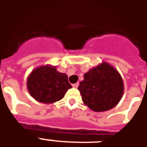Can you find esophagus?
Returning <instances> with one entry per match:
<instances>
[{"label":"esophagus","instance_id":"obj_1","mask_svg":"<svg viewBox=\"0 0 147 147\" xmlns=\"http://www.w3.org/2000/svg\"><path fill=\"white\" fill-rule=\"evenodd\" d=\"M78 85H79V83H78V82L75 83V84H73V85H72V87H74V88H78Z\"/></svg>","mask_w":147,"mask_h":147}]
</instances>
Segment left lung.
Returning a JSON list of instances; mask_svg holds the SVG:
<instances>
[{"label":"left lung","mask_w":147,"mask_h":147,"mask_svg":"<svg viewBox=\"0 0 147 147\" xmlns=\"http://www.w3.org/2000/svg\"><path fill=\"white\" fill-rule=\"evenodd\" d=\"M123 88L120 73L107 62L90 69L78 88L84 104L96 112L115 107L123 96Z\"/></svg>","instance_id":"1"}]
</instances>
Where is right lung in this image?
Wrapping results in <instances>:
<instances>
[{
	"label": "right lung",
	"instance_id": "1",
	"mask_svg": "<svg viewBox=\"0 0 147 147\" xmlns=\"http://www.w3.org/2000/svg\"><path fill=\"white\" fill-rule=\"evenodd\" d=\"M27 89L35 100L52 104L61 100L71 88L68 76L59 72L55 66L49 65L36 68L27 78Z\"/></svg>",
	"mask_w": 147,
	"mask_h": 147
}]
</instances>
